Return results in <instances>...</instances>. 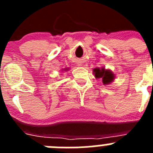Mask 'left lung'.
Wrapping results in <instances>:
<instances>
[{"instance_id": "1", "label": "left lung", "mask_w": 153, "mask_h": 153, "mask_svg": "<svg viewBox=\"0 0 153 153\" xmlns=\"http://www.w3.org/2000/svg\"><path fill=\"white\" fill-rule=\"evenodd\" d=\"M93 74L97 78H102L104 85L109 84L115 79V75L111 70H106L104 67L96 68L93 70Z\"/></svg>"}]
</instances>
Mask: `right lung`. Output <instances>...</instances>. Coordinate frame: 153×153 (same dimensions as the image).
Listing matches in <instances>:
<instances>
[{
  "label": "right lung",
  "mask_w": 153,
  "mask_h": 153,
  "mask_svg": "<svg viewBox=\"0 0 153 153\" xmlns=\"http://www.w3.org/2000/svg\"><path fill=\"white\" fill-rule=\"evenodd\" d=\"M65 70H66V69H65Z\"/></svg>",
  "instance_id": "add662e5"
}]
</instances>
